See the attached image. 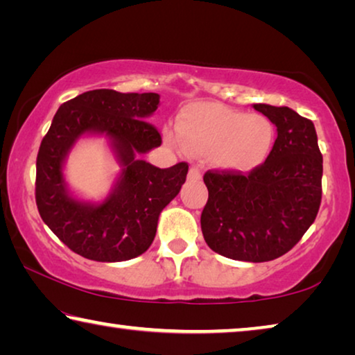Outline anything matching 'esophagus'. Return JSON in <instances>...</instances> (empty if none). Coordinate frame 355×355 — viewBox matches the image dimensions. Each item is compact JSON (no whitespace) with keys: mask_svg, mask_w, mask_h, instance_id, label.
Masks as SVG:
<instances>
[{"mask_svg":"<svg viewBox=\"0 0 355 355\" xmlns=\"http://www.w3.org/2000/svg\"><path fill=\"white\" fill-rule=\"evenodd\" d=\"M188 178L192 180V182H199V180L202 178V172H200L199 167H191L189 173H188Z\"/></svg>","mask_w":355,"mask_h":355,"instance_id":"1","label":"esophagus"}]
</instances>
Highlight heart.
I'll list each match as a JSON object with an SVG mask.
<instances>
[{
	"label": "heart",
	"instance_id": "heart-1",
	"mask_svg": "<svg viewBox=\"0 0 355 355\" xmlns=\"http://www.w3.org/2000/svg\"><path fill=\"white\" fill-rule=\"evenodd\" d=\"M177 133L166 130L169 144L192 155L208 156L227 172H250L271 153L275 128L266 116L245 114L219 103H192L178 114Z\"/></svg>",
	"mask_w": 355,
	"mask_h": 355
}]
</instances>
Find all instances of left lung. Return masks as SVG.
<instances>
[{
    "label": "left lung",
    "mask_w": 355,
    "mask_h": 355,
    "mask_svg": "<svg viewBox=\"0 0 355 355\" xmlns=\"http://www.w3.org/2000/svg\"><path fill=\"white\" fill-rule=\"evenodd\" d=\"M254 107L277 127L271 153L248 175H203L208 202L200 225L216 254L261 263L291 250L313 224L321 205L322 155L311 120L286 106Z\"/></svg>",
    "instance_id": "left-lung-1"
}]
</instances>
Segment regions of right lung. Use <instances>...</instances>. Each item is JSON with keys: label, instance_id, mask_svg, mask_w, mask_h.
<instances>
[{"label": "right lung", "instance_id": "1", "mask_svg": "<svg viewBox=\"0 0 355 355\" xmlns=\"http://www.w3.org/2000/svg\"><path fill=\"white\" fill-rule=\"evenodd\" d=\"M158 103L153 92L97 89L65 101L53 117L35 163V203L42 220L75 254L94 261H127L153 243L159 214L188 173L186 163L159 169L141 159L161 146L158 130L147 122ZM83 135L106 137L121 166L101 202L78 200L64 182V161Z\"/></svg>", "mask_w": 355, "mask_h": 355}]
</instances>
